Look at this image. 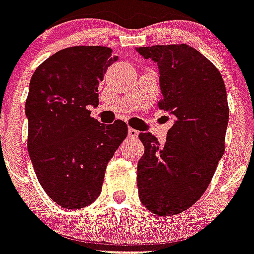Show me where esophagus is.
I'll list each match as a JSON object with an SVG mask.
<instances>
[{
  "label": "esophagus",
  "instance_id": "esophagus-1",
  "mask_svg": "<svg viewBox=\"0 0 254 254\" xmlns=\"http://www.w3.org/2000/svg\"><path fill=\"white\" fill-rule=\"evenodd\" d=\"M138 134H139V131L133 129V127H129V129H127V135L130 138H133V139H135V138L138 137Z\"/></svg>",
  "mask_w": 254,
  "mask_h": 254
}]
</instances>
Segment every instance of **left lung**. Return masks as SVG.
<instances>
[{
    "mask_svg": "<svg viewBox=\"0 0 254 254\" xmlns=\"http://www.w3.org/2000/svg\"><path fill=\"white\" fill-rule=\"evenodd\" d=\"M159 67L158 107L174 115L163 146L139 133L145 154L137 167L139 199L160 216L183 213L205 193L224 154L228 124L223 78L210 60L187 44L141 47Z\"/></svg>",
    "mask_w": 254,
    "mask_h": 254,
    "instance_id": "obj_1",
    "label": "left lung"
}]
</instances>
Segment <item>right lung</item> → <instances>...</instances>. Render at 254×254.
I'll list each match as a JSON object with an SVG mask.
<instances>
[{"mask_svg": "<svg viewBox=\"0 0 254 254\" xmlns=\"http://www.w3.org/2000/svg\"><path fill=\"white\" fill-rule=\"evenodd\" d=\"M117 59L108 47H69L40 64L31 78L27 148L44 191L65 209L98 198L107 164L127 135L124 121L104 125L88 111L99 104L100 80Z\"/></svg>", "mask_w": 254, "mask_h": 254, "instance_id": "right-lung-1", "label": "right lung"}]
</instances>
